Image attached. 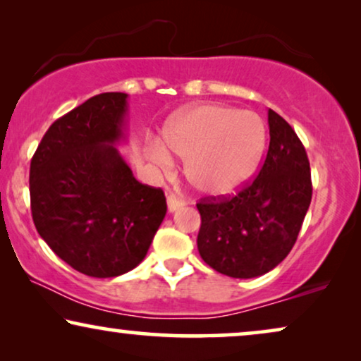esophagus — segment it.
Wrapping results in <instances>:
<instances>
[{"label": "esophagus", "instance_id": "esophagus-1", "mask_svg": "<svg viewBox=\"0 0 361 361\" xmlns=\"http://www.w3.org/2000/svg\"><path fill=\"white\" fill-rule=\"evenodd\" d=\"M184 205H185V202L182 200V199H179V197H176V195H172V194L167 195V209H169V212L179 210Z\"/></svg>", "mask_w": 361, "mask_h": 361}]
</instances>
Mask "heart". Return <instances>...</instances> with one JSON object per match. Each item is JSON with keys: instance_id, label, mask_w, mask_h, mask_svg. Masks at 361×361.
Listing matches in <instances>:
<instances>
[{"instance_id": "b5f03b06", "label": "heart", "mask_w": 361, "mask_h": 361, "mask_svg": "<svg viewBox=\"0 0 361 361\" xmlns=\"http://www.w3.org/2000/svg\"><path fill=\"white\" fill-rule=\"evenodd\" d=\"M162 141L185 157V176L197 190L224 197L238 190L258 169L266 128L256 113L205 103L174 113L162 128ZM166 150L162 145L152 146L154 161L171 164Z\"/></svg>"}]
</instances>
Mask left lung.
<instances>
[{
    "label": "left lung",
    "instance_id": "8db88e82",
    "mask_svg": "<svg viewBox=\"0 0 361 361\" xmlns=\"http://www.w3.org/2000/svg\"><path fill=\"white\" fill-rule=\"evenodd\" d=\"M269 149L259 174L235 197L197 204V248L210 268L250 279L274 269L298 240L312 199L302 142L283 116L268 110Z\"/></svg>",
    "mask_w": 361,
    "mask_h": 361
}]
</instances>
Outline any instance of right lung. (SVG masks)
I'll list each match as a JSON object with an SVG mask.
<instances>
[{
	"label": "right lung",
	"mask_w": 361,
	"mask_h": 361,
	"mask_svg": "<svg viewBox=\"0 0 361 361\" xmlns=\"http://www.w3.org/2000/svg\"><path fill=\"white\" fill-rule=\"evenodd\" d=\"M126 93L88 98L52 123L29 171L37 233L92 278L136 268L167 212L164 192L137 182L116 149L126 140Z\"/></svg>",
	"instance_id": "1"
}]
</instances>
